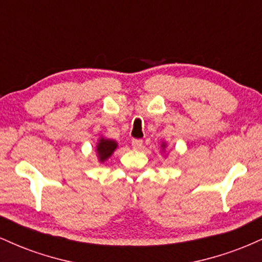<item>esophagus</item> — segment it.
Here are the masks:
<instances>
[{
  "instance_id": "obj_1",
  "label": "esophagus",
  "mask_w": 262,
  "mask_h": 262,
  "mask_svg": "<svg viewBox=\"0 0 262 262\" xmlns=\"http://www.w3.org/2000/svg\"><path fill=\"white\" fill-rule=\"evenodd\" d=\"M132 146L134 149H140L143 146V140L141 139H133L132 140Z\"/></svg>"
}]
</instances>
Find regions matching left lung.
Segmentation results:
<instances>
[{
  "mask_svg": "<svg viewBox=\"0 0 262 262\" xmlns=\"http://www.w3.org/2000/svg\"><path fill=\"white\" fill-rule=\"evenodd\" d=\"M161 146H162V150H164V149H165V146H166V144L162 143V144H161Z\"/></svg>",
  "mask_w": 262,
  "mask_h": 262,
  "instance_id": "1",
  "label": "left lung"
}]
</instances>
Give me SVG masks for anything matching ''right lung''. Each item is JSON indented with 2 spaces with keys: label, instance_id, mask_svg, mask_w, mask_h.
<instances>
[{
  "label": "right lung",
  "instance_id": "1",
  "mask_svg": "<svg viewBox=\"0 0 262 262\" xmlns=\"http://www.w3.org/2000/svg\"><path fill=\"white\" fill-rule=\"evenodd\" d=\"M117 146H118L117 141H114L112 139H106V138L101 137L97 145H96V151H97V156L98 159H100V161H106L107 159L113 154L114 150L117 149Z\"/></svg>",
  "mask_w": 262,
  "mask_h": 262
}]
</instances>
